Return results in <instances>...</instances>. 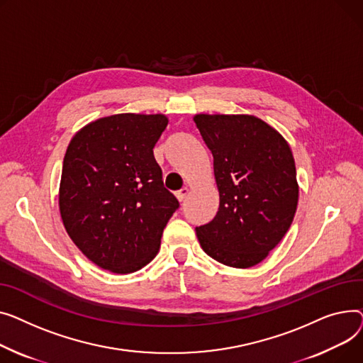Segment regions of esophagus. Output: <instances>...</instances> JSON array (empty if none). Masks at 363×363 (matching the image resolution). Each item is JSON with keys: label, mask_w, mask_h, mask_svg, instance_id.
I'll return each instance as SVG.
<instances>
[{"label": "esophagus", "mask_w": 363, "mask_h": 363, "mask_svg": "<svg viewBox=\"0 0 363 363\" xmlns=\"http://www.w3.org/2000/svg\"><path fill=\"white\" fill-rule=\"evenodd\" d=\"M187 195H189V189H187V187H183V189H180L179 191H176V198H177L180 202H183Z\"/></svg>", "instance_id": "34e87169"}]
</instances>
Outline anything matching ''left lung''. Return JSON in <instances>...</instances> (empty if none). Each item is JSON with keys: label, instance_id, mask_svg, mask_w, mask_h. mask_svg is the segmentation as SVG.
Wrapping results in <instances>:
<instances>
[{"label": "left lung", "instance_id": "8db88e82", "mask_svg": "<svg viewBox=\"0 0 363 363\" xmlns=\"http://www.w3.org/2000/svg\"><path fill=\"white\" fill-rule=\"evenodd\" d=\"M196 127L214 157L220 206L196 227L206 255L227 267L262 262L289 231L299 199L296 165L286 139L247 114H196Z\"/></svg>", "mask_w": 363, "mask_h": 363}]
</instances>
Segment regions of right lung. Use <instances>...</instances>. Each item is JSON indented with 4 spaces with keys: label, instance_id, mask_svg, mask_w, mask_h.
<instances>
[{
    "label": "right lung",
    "instance_id": "1",
    "mask_svg": "<svg viewBox=\"0 0 363 363\" xmlns=\"http://www.w3.org/2000/svg\"><path fill=\"white\" fill-rule=\"evenodd\" d=\"M167 124L164 114H116L86 124L69 143L61 220L73 243L102 269L130 274L151 262L179 208L154 157Z\"/></svg>",
    "mask_w": 363,
    "mask_h": 363
}]
</instances>
